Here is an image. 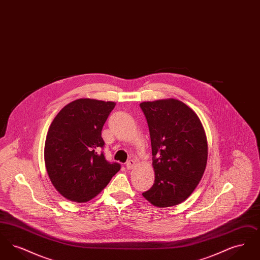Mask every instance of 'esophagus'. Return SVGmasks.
<instances>
[{
  "label": "esophagus",
  "instance_id": "34e87169",
  "mask_svg": "<svg viewBox=\"0 0 260 260\" xmlns=\"http://www.w3.org/2000/svg\"><path fill=\"white\" fill-rule=\"evenodd\" d=\"M135 166H136V161L135 160H128V161L125 162V168L127 170H132Z\"/></svg>",
  "mask_w": 260,
  "mask_h": 260
}]
</instances>
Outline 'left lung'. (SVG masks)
I'll return each mask as SVG.
<instances>
[{
  "instance_id": "obj_1",
  "label": "left lung",
  "mask_w": 260,
  "mask_h": 260,
  "mask_svg": "<svg viewBox=\"0 0 260 260\" xmlns=\"http://www.w3.org/2000/svg\"><path fill=\"white\" fill-rule=\"evenodd\" d=\"M151 138L153 186L142 193L152 205L167 208L185 201L204 174L208 142L198 116L183 102L164 99L140 103Z\"/></svg>"
}]
</instances>
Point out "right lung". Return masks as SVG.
<instances>
[{
	"label": "right lung",
	"mask_w": 260,
	"mask_h": 260,
	"mask_svg": "<svg viewBox=\"0 0 260 260\" xmlns=\"http://www.w3.org/2000/svg\"><path fill=\"white\" fill-rule=\"evenodd\" d=\"M115 102L77 99L67 104L50 124L45 143V162L55 189L70 201L95 197L121 169L108 161L101 149L103 124Z\"/></svg>",
	"instance_id": "obj_1"
}]
</instances>
